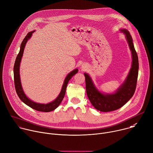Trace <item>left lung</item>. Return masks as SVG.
<instances>
[{"label": "left lung", "mask_w": 153, "mask_h": 153, "mask_svg": "<svg viewBox=\"0 0 153 153\" xmlns=\"http://www.w3.org/2000/svg\"><path fill=\"white\" fill-rule=\"evenodd\" d=\"M120 31L126 35L132 56L131 67L121 85L114 93L101 92L95 87L89 74L84 73L88 97L92 105L101 112H111L121 108L133 97L136 89L139 70L137 55L129 31L126 29H121Z\"/></svg>", "instance_id": "8db88e82"}]
</instances>
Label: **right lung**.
<instances>
[{"mask_svg":"<svg viewBox=\"0 0 153 153\" xmlns=\"http://www.w3.org/2000/svg\"><path fill=\"white\" fill-rule=\"evenodd\" d=\"M35 31V30H33L28 32V33L24 38L20 45V52L16 58L14 66V79L15 88L19 97L26 105L38 111L48 112L54 111L59 106V105L62 102V101L65 96L67 86L69 80L72 78L73 76H74L78 72V69L77 68L74 69V70H73L72 71H71L67 74V76H66L64 80V82L62 85V89L59 95L57 97V98L55 100L52 101V102L47 103V104H42V103H36L35 101H33L31 100H30L25 94V92L22 86V83L20 81V62L23 55L24 49H25L26 44L27 42V41L31 38L32 33Z\"/></svg>","mask_w":153,"mask_h":153,"instance_id":"obj_1","label":"right lung"}]
</instances>
